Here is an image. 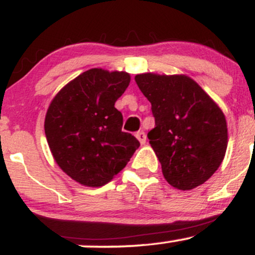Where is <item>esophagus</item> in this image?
<instances>
[{
  "label": "esophagus",
  "instance_id": "obj_1",
  "mask_svg": "<svg viewBox=\"0 0 255 255\" xmlns=\"http://www.w3.org/2000/svg\"><path fill=\"white\" fill-rule=\"evenodd\" d=\"M135 136H136V139L139 140L140 141V144L141 145H144L145 142H146V134L144 133V131H137V133L135 134Z\"/></svg>",
  "mask_w": 255,
  "mask_h": 255
}]
</instances>
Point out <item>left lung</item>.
I'll return each instance as SVG.
<instances>
[{
	"label": "left lung",
	"instance_id": "1",
	"mask_svg": "<svg viewBox=\"0 0 255 255\" xmlns=\"http://www.w3.org/2000/svg\"><path fill=\"white\" fill-rule=\"evenodd\" d=\"M152 105L156 127L150 145L163 176L180 191L206 182L223 162L228 146L227 120L218 104L184 74L135 75Z\"/></svg>",
	"mask_w": 255,
	"mask_h": 255
}]
</instances>
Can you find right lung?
<instances>
[{
  "instance_id": "1",
  "label": "right lung",
  "mask_w": 255,
  "mask_h": 255,
  "mask_svg": "<svg viewBox=\"0 0 255 255\" xmlns=\"http://www.w3.org/2000/svg\"><path fill=\"white\" fill-rule=\"evenodd\" d=\"M130 83L127 72L92 68L56 93L44 121L56 164L75 182L102 187L129 162L140 142L122 131L115 108Z\"/></svg>"
}]
</instances>
